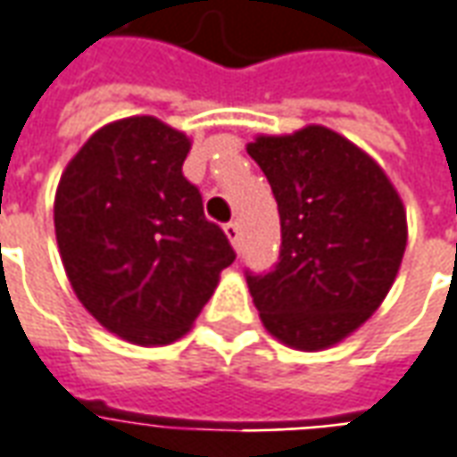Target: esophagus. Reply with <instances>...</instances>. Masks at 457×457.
Masks as SVG:
<instances>
[{
	"mask_svg": "<svg viewBox=\"0 0 457 457\" xmlns=\"http://www.w3.org/2000/svg\"><path fill=\"white\" fill-rule=\"evenodd\" d=\"M225 235H228L229 242H232L235 247H240L242 228H240V222H237V220H232V222H228V225H225Z\"/></svg>",
	"mask_w": 457,
	"mask_h": 457,
	"instance_id": "obj_1",
	"label": "esophagus"
}]
</instances>
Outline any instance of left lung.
Segmentation results:
<instances>
[{
  "instance_id": "1",
  "label": "left lung",
  "mask_w": 457,
  "mask_h": 457,
  "mask_svg": "<svg viewBox=\"0 0 457 457\" xmlns=\"http://www.w3.org/2000/svg\"><path fill=\"white\" fill-rule=\"evenodd\" d=\"M247 154L280 212V257L245 270L254 307L285 345H335L378 310L408 242L405 210L385 172L328 127L257 137Z\"/></svg>"
}]
</instances>
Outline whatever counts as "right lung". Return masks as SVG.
I'll return each mask as SVG.
<instances>
[{
	"label": "right lung",
	"instance_id": "1",
	"mask_svg": "<svg viewBox=\"0 0 457 457\" xmlns=\"http://www.w3.org/2000/svg\"><path fill=\"white\" fill-rule=\"evenodd\" d=\"M189 139L154 117L102 127L59 179L54 229L74 293L139 345L185 335L235 250L182 175Z\"/></svg>",
	"mask_w": 457,
	"mask_h": 457
}]
</instances>
